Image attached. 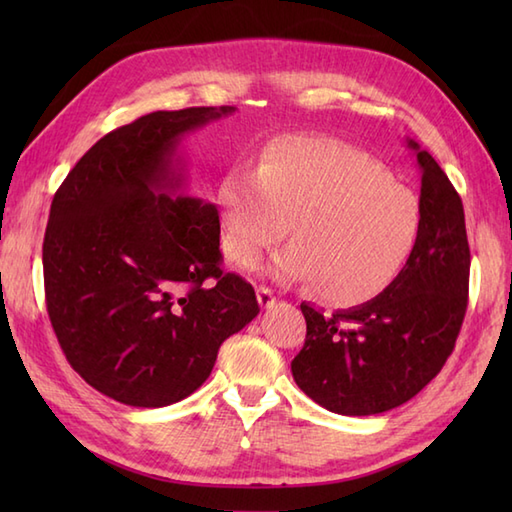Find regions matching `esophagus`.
I'll return each mask as SVG.
<instances>
[{
    "label": "esophagus",
    "mask_w": 512,
    "mask_h": 512,
    "mask_svg": "<svg viewBox=\"0 0 512 512\" xmlns=\"http://www.w3.org/2000/svg\"><path fill=\"white\" fill-rule=\"evenodd\" d=\"M257 301H259V306H262L264 310H268V308H273V306H275L277 297H275V292H273V290L266 288V286H262V288H257Z\"/></svg>",
    "instance_id": "esophagus-1"
}]
</instances>
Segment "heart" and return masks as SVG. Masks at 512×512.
Returning a JSON list of instances; mask_svg holds the SVG:
<instances>
[{
  "label": "heart",
  "mask_w": 512,
  "mask_h": 512,
  "mask_svg": "<svg viewBox=\"0 0 512 512\" xmlns=\"http://www.w3.org/2000/svg\"><path fill=\"white\" fill-rule=\"evenodd\" d=\"M222 248L250 266L288 231L270 264L284 281H314L325 301L367 303L394 284L420 233V202L380 162L350 143L286 136L257 171L233 167L217 189Z\"/></svg>",
  "instance_id": "1"
}]
</instances>
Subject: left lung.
I'll use <instances>...</instances> for the list:
<instances>
[{"instance_id":"1","label":"left lung","mask_w":512,"mask_h":512,"mask_svg":"<svg viewBox=\"0 0 512 512\" xmlns=\"http://www.w3.org/2000/svg\"><path fill=\"white\" fill-rule=\"evenodd\" d=\"M420 167V233L383 295L332 317L301 303L306 345L292 376L317 405L374 416L411 400L438 376L458 339L469 297L471 253L464 206L429 151L407 138Z\"/></svg>"}]
</instances>
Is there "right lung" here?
<instances>
[{
  "mask_svg": "<svg viewBox=\"0 0 512 512\" xmlns=\"http://www.w3.org/2000/svg\"><path fill=\"white\" fill-rule=\"evenodd\" d=\"M235 107L151 112L114 129L54 193L43 284L68 363L129 407L191 396L217 350L259 314L222 270L217 206L184 195L180 145Z\"/></svg>",
  "mask_w": 512,
  "mask_h": 512,
  "instance_id": "right-lung-1",
  "label": "right lung"
}]
</instances>
